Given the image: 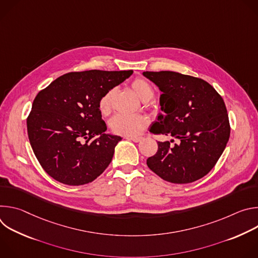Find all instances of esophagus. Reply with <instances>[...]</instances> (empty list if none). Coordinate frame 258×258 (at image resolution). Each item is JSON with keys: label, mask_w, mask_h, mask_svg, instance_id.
I'll return each instance as SVG.
<instances>
[{"label": "esophagus", "mask_w": 258, "mask_h": 258, "mask_svg": "<svg viewBox=\"0 0 258 258\" xmlns=\"http://www.w3.org/2000/svg\"><path fill=\"white\" fill-rule=\"evenodd\" d=\"M126 139L131 140V141H133L135 143H138V142H140L142 140V137H126Z\"/></svg>", "instance_id": "34e87169"}]
</instances>
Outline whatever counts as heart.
<instances>
[{"mask_svg": "<svg viewBox=\"0 0 258 258\" xmlns=\"http://www.w3.org/2000/svg\"><path fill=\"white\" fill-rule=\"evenodd\" d=\"M132 90L134 93L142 100L149 101L154 96V90L152 86L143 79H136L131 84ZM115 89L107 91L99 100L98 108L99 111L103 116H108L111 113L112 110V101L115 96ZM148 124V118L144 115H123L117 114L109 121V127L115 135L135 137L138 136L143 128Z\"/></svg>", "mask_w": 258, "mask_h": 258, "instance_id": "b5f03b06", "label": "heart"}]
</instances>
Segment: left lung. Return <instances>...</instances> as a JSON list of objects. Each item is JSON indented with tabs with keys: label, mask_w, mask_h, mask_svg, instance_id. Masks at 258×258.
<instances>
[{
	"label": "left lung",
	"mask_w": 258,
	"mask_h": 258,
	"mask_svg": "<svg viewBox=\"0 0 258 258\" xmlns=\"http://www.w3.org/2000/svg\"><path fill=\"white\" fill-rule=\"evenodd\" d=\"M162 92L159 114L150 132L172 136L180 144L157 142L147 165L162 179L188 183L206 175L223 154L230 138L228 111L215 89L204 80L174 71H145ZM172 142V141H171Z\"/></svg>",
	"instance_id": "1"
}]
</instances>
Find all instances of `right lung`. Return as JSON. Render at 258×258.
<instances>
[{
	"mask_svg": "<svg viewBox=\"0 0 258 258\" xmlns=\"http://www.w3.org/2000/svg\"><path fill=\"white\" fill-rule=\"evenodd\" d=\"M133 70L68 72L33 100L26 119L33 153L44 170L69 186L93 181L110 164L121 138L107 135L100 98Z\"/></svg>",
	"mask_w": 258,
	"mask_h": 258,
	"instance_id": "1",
	"label": "right lung"
}]
</instances>
